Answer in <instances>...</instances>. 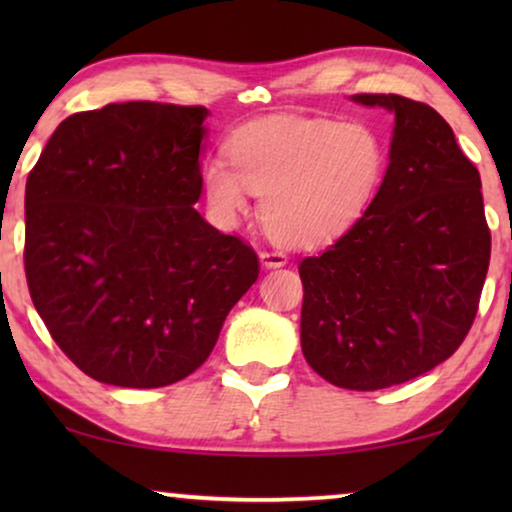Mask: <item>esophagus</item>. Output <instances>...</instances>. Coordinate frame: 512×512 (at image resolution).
<instances>
[{"mask_svg": "<svg viewBox=\"0 0 512 512\" xmlns=\"http://www.w3.org/2000/svg\"><path fill=\"white\" fill-rule=\"evenodd\" d=\"M261 263L265 270H275V268H282V265H286V256L282 254V251H263Z\"/></svg>", "mask_w": 512, "mask_h": 512, "instance_id": "34e87169", "label": "esophagus"}]
</instances>
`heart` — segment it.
<instances>
[{
  "label": "heart",
  "mask_w": 512,
  "mask_h": 512,
  "mask_svg": "<svg viewBox=\"0 0 512 512\" xmlns=\"http://www.w3.org/2000/svg\"><path fill=\"white\" fill-rule=\"evenodd\" d=\"M228 162L209 158L202 186L216 219L235 223L251 193L261 219L284 244H317L340 235L363 214L384 170V142L363 121L270 116L235 130Z\"/></svg>",
  "instance_id": "1"
}]
</instances>
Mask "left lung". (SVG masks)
I'll return each mask as SVG.
<instances>
[{"label": "left lung", "mask_w": 512, "mask_h": 512, "mask_svg": "<svg viewBox=\"0 0 512 512\" xmlns=\"http://www.w3.org/2000/svg\"><path fill=\"white\" fill-rule=\"evenodd\" d=\"M394 114L389 165L366 212L303 258L300 347L335 387L377 391L436 368L471 328L492 237L480 174L429 104L352 95Z\"/></svg>", "instance_id": "left-lung-1"}]
</instances>
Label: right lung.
<instances>
[{
	"instance_id": "add662e5",
	"label": "right lung",
	"mask_w": 512,
	"mask_h": 512,
	"mask_svg": "<svg viewBox=\"0 0 512 512\" xmlns=\"http://www.w3.org/2000/svg\"><path fill=\"white\" fill-rule=\"evenodd\" d=\"M205 107L114 102L62 121L25 186V275L58 347L97 382L200 368L258 258L193 205Z\"/></svg>"
}]
</instances>
